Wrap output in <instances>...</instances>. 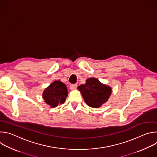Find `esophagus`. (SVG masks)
I'll return each instance as SVG.
<instances>
[{
    "label": "esophagus",
    "instance_id": "1",
    "mask_svg": "<svg viewBox=\"0 0 157 157\" xmlns=\"http://www.w3.org/2000/svg\"><path fill=\"white\" fill-rule=\"evenodd\" d=\"M70 87L71 89V90H75V89H76L77 88V85L76 84H70Z\"/></svg>",
    "mask_w": 157,
    "mask_h": 157
}]
</instances>
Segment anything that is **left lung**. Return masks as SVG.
Listing matches in <instances>:
<instances>
[{
	"instance_id": "left-lung-1",
	"label": "left lung",
	"mask_w": 157,
	"mask_h": 157,
	"mask_svg": "<svg viewBox=\"0 0 157 157\" xmlns=\"http://www.w3.org/2000/svg\"><path fill=\"white\" fill-rule=\"evenodd\" d=\"M78 89L86 103L93 108H99L106 102L112 93L110 86L101 83L95 78H88L86 83L79 86Z\"/></svg>"
}]
</instances>
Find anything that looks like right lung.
<instances>
[{
    "instance_id": "1",
    "label": "right lung",
    "mask_w": 157,
    "mask_h": 157,
    "mask_svg": "<svg viewBox=\"0 0 157 157\" xmlns=\"http://www.w3.org/2000/svg\"><path fill=\"white\" fill-rule=\"evenodd\" d=\"M68 90L65 84L60 81H55L43 93V98L51 107L63 104L68 96Z\"/></svg>"
}]
</instances>
